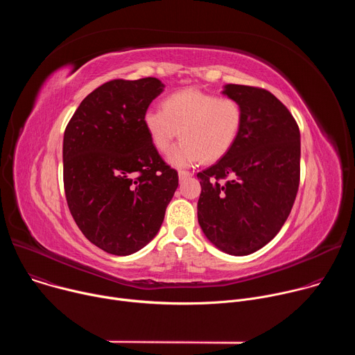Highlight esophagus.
<instances>
[{"instance_id": "esophagus-1", "label": "esophagus", "mask_w": 355, "mask_h": 355, "mask_svg": "<svg viewBox=\"0 0 355 355\" xmlns=\"http://www.w3.org/2000/svg\"><path fill=\"white\" fill-rule=\"evenodd\" d=\"M178 177H180V180H187V178L192 177V173L191 171H185V170H180L178 171Z\"/></svg>"}]
</instances>
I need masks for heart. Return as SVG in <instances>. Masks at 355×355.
Here are the masks:
<instances>
[{"label": "heart", "mask_w": 355, "mask_h": 355, "mask_svg": "<svg viewBox=\"0 0 355 355\" xmlns=\"http://www.w3.org/2000/svg\"><path fill=\"white\" fill-rule=\"evenodd\" d=\"M153 146L166 153L174 139H182L168 160L177 167L198 162L212 163L227 155L237 141L244 111L234 98L199 89H182L166 96L162 110H148L143 118Z\"/></svg>", "instance_id": "heart-1"}]
</instances>
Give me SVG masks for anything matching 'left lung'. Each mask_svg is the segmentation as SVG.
Returning a JSON list of instances; mask_svg holds the SVG:
<instances>
[{"label":"left lung","mask_w":355,"mask_h":355,"mask_svg":"<svg viewBox=\"0 0 355 355\" xmlns=\"http://www.w3.org/2000/svg\"><path fill=\"white\" fill-rule=\"evenodd\" d=\"M244 111L240 136L216 164L196 174L198 222L222 251L247 256L271 241L288 219L300 180L299 126L260 87L227 84Z\"/></svg>","instance_id":"1"}]
</instances>
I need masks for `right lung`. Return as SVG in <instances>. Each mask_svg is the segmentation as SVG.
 I'll return each mask as SVG.
<instances>
[{
	"mask_svg": "<svg viewBox=\"0 0 355 355\" xmlns=\"http://www.w3.org/2000/svg\"><path fill=\"white\" fill-rule=\"evenodd\" d=\"M155 77L116 78L88 94L63 139V182L83 234L114 256H129L153 239L178 187V173L144 128L163 91Z\"/></svg>",
	"mask_w": 355,
	"mask_h": 355,
	"instance_id": "obj_1",
	"label": "right lung"
}]
</instances>
